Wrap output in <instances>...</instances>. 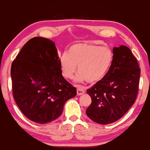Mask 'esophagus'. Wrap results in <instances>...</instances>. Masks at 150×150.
<instances>
[{"mask_svg": "<svg viewBox=\"0 0 150 150\" xmlns=\"http://www.w3.org/2000/svg\"><path fill=\"white\" fill-rule=\"evenodd\" d=\"M84 93H85L84 90V88H82V87H78L77 88V94L78 96L82 95V94H83Z\"/></svg>", "mask_w": 150, "mask_h": 150, "instance_id": "esophagus-1", "label": "esophagus"}]
</instances>
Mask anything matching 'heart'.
Segmentation results:
<instances>
[{
    "instance_id": "obj_1",
    "label": "heart",
    "mask_w": 150,
    "mask_h": 150,
    "mask_svg": "<svg viewBox=\"0 0 150 150\" xmlns=\"http://www.w3.org/2000/svg\"><path fill=\"white\" fill-rule=\"evenodd\" d=\"M113 61V53L110 48L89 43H76L69 47L68 54L59 57L62 75L72 79L78 70L76 77L77 82L88 81L95 83L107 75Z\"/></svg>"
}]
</instances>
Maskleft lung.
I'll list each match as a JSON object with an SVG mask.
<instances>
[{
  "label": "left lung",
  "instance_id": "left-lung-1",
  "mask_svg": "<svg viewBox=\"0 0 150 150\" xmlns=\"http://www.w3.org/2000/svg\"><path fill=\"white\" fill-rule=\"evenodd\" d=\"M113 61L105 78L87 90L91 105L86 113L101 125L121 118L135 103L139 88L140 68L129 48L115 47Z\"/></svg>",
  "mask_w": 150,
  "mask_h": 150
}]
</instances>
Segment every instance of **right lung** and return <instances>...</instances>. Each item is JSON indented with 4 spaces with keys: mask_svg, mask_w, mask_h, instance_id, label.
<instances>
[{
    "mask_svg": "<svg viewBox=\"0 0 150 150\" xmlns=\"http://www.w3.org/2000/svg\"><path fill=\"white\" fill-rule=\"evenodd\" d=\"M11 74L16 103L35 123L54 121L66 101L76 95V88L62 74L56 45L47 38L27 41L13 62Z\"/></svg>",
    "mask_w": 150,
    "mask_h": 150,
    "instance_id": "right-lung-1",
    "label": "right lung"
}]
</instances>
